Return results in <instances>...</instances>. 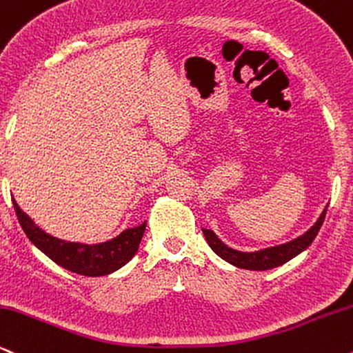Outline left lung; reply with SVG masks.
<instances>
[{"instance_id": "obj_1", "label": "left lung", "mask_w": 353, "mask_h": 353, "mask_svg": "<svg viewBox=\"0 0 353 353\" xmlns=\"http://www.w3.org/2000/svg\"><path fill=\"white\" fill-rule=\"evenodd\" d=\"M325 211L321 214V218L317 219V223L314 225L305 234H302L301 238L294 239L291 243L281 244V246L276 248H268V250L263 251H256V252H241L228 248L226 244H223L218 239V236L210 230H203V234H205L206 241H208L210 248L213 250L219 258H223L228 263L234 264V266L243 268V269H251V271H268V269L277 268L281 264L288 263L291 261L294 256L301 254L302 251L307 250L310 246V243L316 239V236L321 230L322 223L325 219Z\"/></svg>"}]
</instances>
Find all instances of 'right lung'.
<instances>
[{
    "label": "right lung",
    "instance_id": "obj_1",
    "mask_svg": "<svg viewBox=\"0 0 353 353\" xmlns=\"http://www.w3.org/2000/svg\"><path fill=\"white\" fill-rule=\"evenodd\" d=\"M12 206H14L16 216H18L19 225L29 241L61 268L76 272V274L90 277L110 274V272L125 266L139 250V244L145 233V225H147V223H142L140 226L123 231L112 241L87 246V244L79 243H65L46 234L21 211L14 200H12Z\"/></svg>",
    "mask_w": 353,
    "mask_h": 353
}]
</instances>
